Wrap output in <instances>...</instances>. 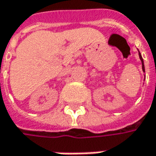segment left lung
<instances>
[{"instance_id":"obj_1","label":"left lung","mask_w":156,"mask_h":156,"mask_svg":"<svg viewBox=\"0 0 156 156\" xmlns=\"http://www.w3.org/2000/svg\"><path fill=\"white\" fill-rule=\"evenodd\" d=\"M139 55H140V60H141V63H142V70L145 72V67H144V62H143V58L141 57V55H140V53L139 52Z\"/></svg>"}]
</instances>
